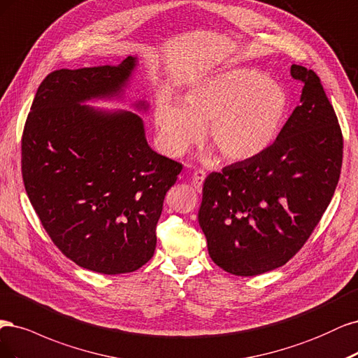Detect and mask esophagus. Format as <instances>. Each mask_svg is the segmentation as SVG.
Listing matches in <instances>:
<instances>
[{
    "label": "esophagus",
    "instance_id": "obj_1",
    "mask_svg": "<svg viewBox=\"0 0 358 358\" xmlns=\"http://www.w3.org/2000/svg\"><path fill=\"white\" fill-rule=\"evenodd\" d=\"M205 177H206V174H205V171H202V169H196L194 172H193V176H192V184H193V187L198 190V192H201L202 190V184H203V181H205Z\"/></svg>",
    "mask_w": 358,
    "mask_h": 358
}]
</instances>
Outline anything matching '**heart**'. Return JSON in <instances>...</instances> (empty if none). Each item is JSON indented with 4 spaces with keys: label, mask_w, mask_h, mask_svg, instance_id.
Masks as SVG:
<instances>
[{
    "label": "heart",
    "mask_w": 358,
    "mask_h": 358,
    "mask_svg": "<svg viewBox=\"0 0 358 358\" xmlns=\"http://www.w3.org/2000/svg\"><path fill=\"white\" fill-rule=\"evenodd\" d=\"M290 98L284 86L255 68H230L206 76L180 101L159 96L155 123L160 147L181 156L206 138L227 162L256 159L275 143L288 116Z\"/></svg>",
    "instance_id": "obj_1"
}]
</instances>
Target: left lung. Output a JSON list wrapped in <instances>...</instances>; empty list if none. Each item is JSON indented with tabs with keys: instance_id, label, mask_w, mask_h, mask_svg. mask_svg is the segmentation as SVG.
<instances>
[{
	"instance_id": "obj_1",
	"label": "left lung",
	"mask_w": 358,
	"mask_h": 358,
	"mask_svg": "<svg viewBox=\"0 0 358 358\" xmlns=\"http://www.w3.org/2000/svg\"><path fill=\"white\" fill-rule=\"evenodd\" d=\"M301 106L266 152L206 177L199 226L213 262L238 276L273 271L313 234L338 186L342 132L318 76L302 65Z\"/></svg>"
}]
</instances>
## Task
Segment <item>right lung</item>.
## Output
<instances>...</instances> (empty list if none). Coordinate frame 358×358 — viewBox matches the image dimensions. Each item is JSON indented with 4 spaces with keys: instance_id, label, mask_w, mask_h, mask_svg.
<instances>
[{
    "instance_id": "right-lung-1",
    "label": "right lung",
    "mask_w": 358,
    "mask_h": 358,
    "mask_svg": "<svg viewBox=\"0 0 358 358\" xmlns=\"http://www.w3.org/2000/svg\"><path fill=\"white\" fill-rule=\"evenodd\" d=\"M138 56L117 65L57 70L43 80L22 136L28 198L55 245L103 275L140 269L155 255L156 224L182 166L148 145L128 94ZM129 101L136 113L89 106Z\"/></svg>"
}]
</instances>
